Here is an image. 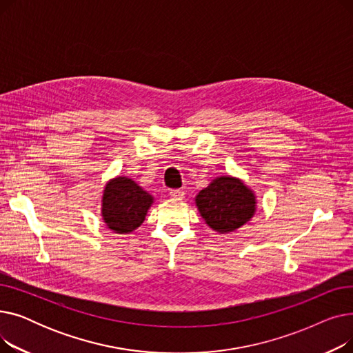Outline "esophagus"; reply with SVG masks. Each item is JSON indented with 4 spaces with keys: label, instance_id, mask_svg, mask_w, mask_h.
<instances>
[{
    "label": "esophagus",
    "instance_id": "1",
    "mask_svg": "<svg viewBox=\"0 0 353 353\" xmlns=\"http://www.w3.org/2000/svg\"><path fill=\"white\" fill-rule=\"evenodd\" d=\"M170 196L174 200H181L184 197V192L181 189H173V190H170Z\"/></svg>",
    "mask_w": 353,
    "mask_h": 353
}]
</instances>
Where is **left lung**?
<instances>
[{"label": "left lung", "instance_id": "left-lung-1", "mask_svg": "<svg viewBox=\"0 0 353 353\" xmlns=\"http://www.w3.org/2000/svg\"><path fill=\"white\" fill-rule=\"evenodd\" d=\"M206 225L221 234L242 228L254 216L256 196L246 184L232 176H220L194 199Z\"/></svg>", "mask_w": 353, "mask_h": 353}]
</instances>
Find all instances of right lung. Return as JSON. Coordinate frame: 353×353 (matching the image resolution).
Returning a JSON list of instances; mask_svg holds the SVG:
<instances>
[{"instance_id": "right-lung-1", "label": "right lung", "mask_w": 353, "mask_h": 353, "mask_svg": "<svg viewBox=\"0 0 353 353\" xmlns=\"http://www.w3.org/2000/svg\"><path fill=\"white\" fill-rule=\"evenodd\" d=\"M153 196L125 176L105 183L101 197V216L105 226L119 234L132 233L145 219L153 205Z\"/></svg>"}]
</instances>
